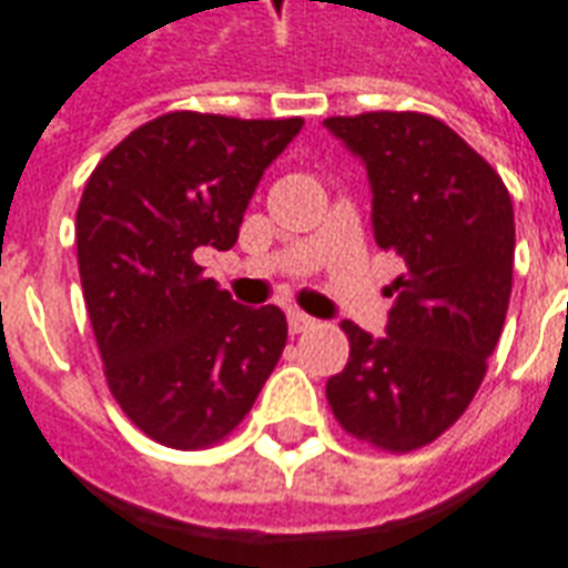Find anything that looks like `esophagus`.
Returning a JSON list of instances; mask_svg holds the SVG:
<instances>
[{"label": "esophagus", "instance_id": "esophagus-1", "mask_svg": "<svg viewBox=\"0 0 568 568\" xmlns=\"http://www.w3.org/2000/svg\"><path fill=\"white\" fill-rule=\"evenodd\" d=\"M287 326H290V333L300 335V333H305V329H312L314 317H308L305 312H290L287 314Z\"/></svg>", "mask_w": 568, "mask_h": 568}]
</instances>
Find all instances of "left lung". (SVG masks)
Segmentation results:
<instances>
[{
  "label": "left lung",
  "mask_w": 568,
  "mask_h": 568,
  "mask_svg": "<svg viewBox=\"0 0 568 568\" xmlns=\"http://www.w3.org/2000/svg\"><path fill=\"white\" fill-rule=\"evenodd\" d=\"M324 123L366 163L375 242L405 260L387 335L342 324L351 357L326 399L347 436L408 454L457 424L487 375L511 296L515 209L494 165L438 118Z\"/></svg>",
  "instance_id": "left-lung-1"
}]
</instances>
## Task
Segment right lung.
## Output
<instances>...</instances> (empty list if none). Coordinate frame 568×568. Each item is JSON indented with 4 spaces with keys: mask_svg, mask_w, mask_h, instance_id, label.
Returning a JSON list of instances; mask_svg holds the SVG:
<instances>
[{
    "mask_svg": "<svg viewBox=\"0 0 568 568\" xmlns=\"http://www.w3.org/2000/svg\"><path fill=\"white\" fill-rule=\"evenodd\" d=\"M302 118L169 111L87 178L74 242L111 396L165 448H211L242 424L287 345L278 305L244 308L202 278L230 251L266 165Z\"/></svg>",
    "mask_w": 568,
    "mask_h": 568,
    "instance_id": "right-lung-1",
    "label": "right lung"
}]
</instances>
